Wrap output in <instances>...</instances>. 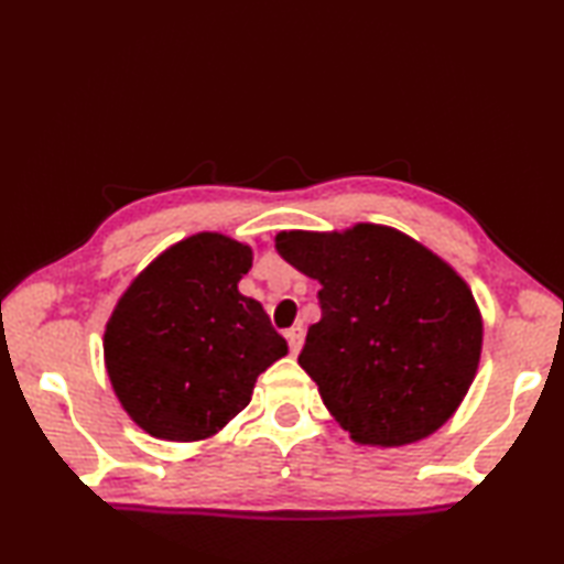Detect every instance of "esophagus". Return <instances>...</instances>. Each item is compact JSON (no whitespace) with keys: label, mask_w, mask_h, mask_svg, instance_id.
<instances>
[{"label":"esophagus","mask_w":564,"mask_h":564,"mask_svg":"<svg viewBox=\"0 0 564 564\" xmlns=\"http://www.w3.org/2000/svg\"><path fill=\"white\" fill-rule=\"evenodd\" d=\"M285 338H289V346H291V352H299L301 346H303V338H305V328L301 326H293L289 328V333H285Z\"/></svg>","instance_id":"esophagus-1"}]
</instances>
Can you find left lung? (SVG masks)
<instances>
[{"instance_id":"8db88e82","label":"left lung","mask_w":564,"mask_h":564,"mask_svg":"<svg viewBox=\"0 0 564 564\" xmlns=\"http://www.w3.org/2000/svg\"><path fill=\"white\" fill-rule=\"evenodd\" d=\"M275 251L321 283V321L299 362L343 431L383 447L435 433L480 362L482 318L460 275L378 224L281 231Z\"/></svg>"}]
</instances>
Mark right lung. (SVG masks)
<instances>
[{"label": "right lung", "mask_w": 564, "mask_h": 564, "mask_svg": "<svg viewBox=\"0 0 564 564\" xmlns=\"http://www.w3.org/2000/svg\"><path fill=\"white\" fill-rule=\"evenodd\" d=\"M251 263V246L196 234L166 248L119 299L104 360L119 403L149 435L212 437L289 352L263 305L238 291Z\"/></svg>", "instance_id": "obj_1"}]
</instances>
